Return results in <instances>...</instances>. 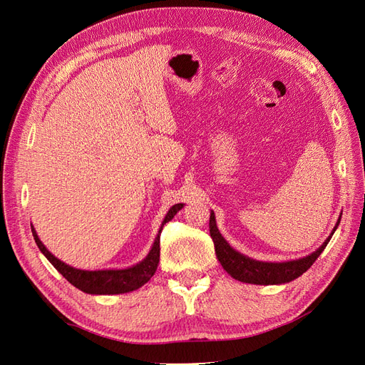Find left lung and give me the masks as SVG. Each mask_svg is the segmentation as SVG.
Masks as SVG:
<instances>
[{
	"label": "left lung",
	"instance_id": "1",
	"mask_svg": "<svg viewBox=\"0 0 365 365\" xmlns=\"http://www.w3.org/2000/svg\"><path fill=\"white\" fill-rule=\"evenodd\" d=\"M334 227L332 235L335 233V230L339 224ZM330 235L324 244L319 247L317 251H314L309 256L303 259H297V260H289V262H259L250 259L244 254H240L239 251L233 250L230 247L228 242L222 237V235L219 233L217 225H216V219L215 213H210V236L213 239L215 244V251H216V257L222 264V268L231 275V277L244 282V283H252V284H282V283H288L295 280L297 277H300L303 272H306L309 268L312 267V263L318 259L319 254L324 251L327 247Z\"/></svg>",
	"mask_w": 365,
	"mask_h": 365
}]
</instances>
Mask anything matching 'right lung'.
Masks as SVG:
<instances>
[{"instance_id":"add662e5","label":"right lung","mask_w":365,"mask_h":365,"mask_svg":"<svg viewBox=\"0 0 365 365\" xmlns=\"http://www.w3.org/2000/svg\"><path fill=\"white\" fill-rule=\"evenodd\" d=\"M184 204H175L168 215H165L161 228L155 237V242L149 251L148 256L143 259L140 263L126 269H101V271H85L70 267V264L63 263L58 257L46 248V245L39 240L36 230L31 225L33 239H35L38 248L46 256L50 263L56 268L65 279H67L77 289H81L86 294H96V295H114V294H125L135 291L141 288L143 284L148 283L150 277L157 271L158 262H160V235L165 222L173 219V216L180 212Z\"/></svg>"}]
</instances>
